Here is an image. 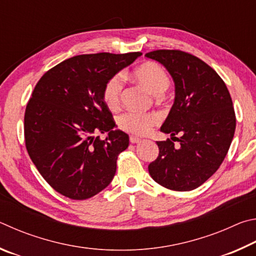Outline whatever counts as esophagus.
I'll return each instance as SVG.
<instances>
[{
	"label": "esophagus",
	"instance_id": "34e87169",
	"mask_svg": "<svg viewBox=\"0 0 256 256\" xmlns=\"http://www.w3.org/2000/svg\"><path fill=\"white\" fill-rule=\"evenodd\" d=\"M129 140H130L132 144H138V142H142V138L140 137H136V136H130V138H129Z\"/></svg>",
	"mask_w": 256,
	"mask_h": 256
}]
</instances>
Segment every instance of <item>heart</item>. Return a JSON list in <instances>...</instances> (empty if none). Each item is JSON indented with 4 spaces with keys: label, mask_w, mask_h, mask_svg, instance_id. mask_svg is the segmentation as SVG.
<instances>
[{
    "label": "heart",
    "mask_w": 256,
    "mask_h": 256,
    "mask_svg": "<svg viewBox=\"0 0 256 256\" xmlns=\"http://www.w3.org/2000/svg\"><path fill=\"white\" fill-rule=\"evenodd\" d=\"M134 78L136 82L145 86L155 96H160L170 88L171 80L162 66L156 62H145L134 70ZM121 92H122V80L116 75L108 80L103 88V101L109 109H116L120 104ZM160 121L156 114H136L127 112L119 116L118 124L124 132L134 135H145L152 127L158 124Z\"/></svg>",
    "instance_id": "obj_1"
}]
</instances>
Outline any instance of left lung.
Listing matches in <instances>:
<instances>
[{
  "label": "left lung",
  "mask_w": 256,
  "mask_h": 256,
  "mask_svg": "<svg viewBox=\"0 0 256 256\" xmlns=\"http://www.w3.org/2000/svg\"><path fill=\"white\" fill-rule=\"evenodd\" d=\"M145 56L162 64L176 84L160 132L178 142H156L160 153L150 174L166 189L191 191L217 171L230 150L236 128L230 94L220 76L191 54L162 49Z\"/></svg>",
  "instance_id": "1"
}]
</instances>
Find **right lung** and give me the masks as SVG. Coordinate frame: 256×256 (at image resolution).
I'll use <instances>...</instances> for the list:
<instances>
[{"mask_svg":"<svg viewBox=\"0 0 256 256\" xmlns=\"http://www.w3.org/2000/svg\"><path fill=\"white\" fill-rule=\"evenodd\" d=\"M140 56H74L49 70L36 85L26 108V147L39 173L60 194L85 200L111 183L129 136L114 129L103 88ZM96 132H106V140L96 138Z\"/></svg>","mask_w":256,"mask_h":256,"instance_id":"add662e5","label":"right lung"}]
</instances>
